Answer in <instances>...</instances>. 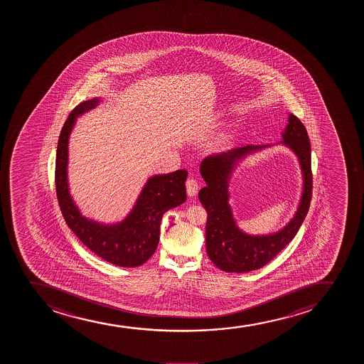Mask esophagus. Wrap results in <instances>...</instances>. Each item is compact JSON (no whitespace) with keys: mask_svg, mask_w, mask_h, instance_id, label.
<instances>
[{"mask_svg":"<svg viewBox=\"0 0 364 364\" xmlns=\"http://www.w3.org/2000/svg\"><path fill=\"white\" fill-rule=\"evenodd\" d=\"M186 187H187V194L189 197H194L197 194L198 189H199V183H198L197 180L191 177V178L186 181Z\"/></svg>","mask_w":364,"mask_h":364,"instance_id":"1","label":"esophagus"}]
</instances>
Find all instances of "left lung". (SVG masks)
<instances>
[{
    "label": "left lung",
    "instance_id": "8db88e82",
    "mask_svg": "<svg viewBox=\"0 0 364 364\" xmlns=\"http://www.w3.org/2000/svg\"><path fill=\"white\" fill-rule=\"evenodd\" d=\"M280 143L293 149L299 156L304 192L300 205L293 220L283 230L268 235H249L239 230L228 205V180L234 164L252 151L267 146H244L218 154L206 156L200 165L206 187L200 189L199 200L206 209V252L216 267L225 272H250L264 267L274 259L300 230L309 213L312 199V168L311 144L304 124L294 114L289 115V122Z\"/></svg>",
    "mask_w": 364,
    "mask_h": 364
}]
</instances>
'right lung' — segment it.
<instances>
[{
  "label": "right lung",
  "mask_w": 364,
  "mask_h": 364,
  "mask_svg": "<svg viewBox=\"0 0 364 364\" xmlns=\"http://www.w3.org/2000/svg\"><path fill=\"white\" fill-rule=\"evenodd\" d=\"M100 100H85L73 109L59 134L55 156V192L64 220L76 237L97 256L120 267H137L151 259L159 242L160 222L167 210L187 199V170L153 176L134 210L117 225L103 226L81 216L68 188V141L76 117L95 108Z\"/></svg>",
  "instance_id": "add662e5"
}]
</instances>
